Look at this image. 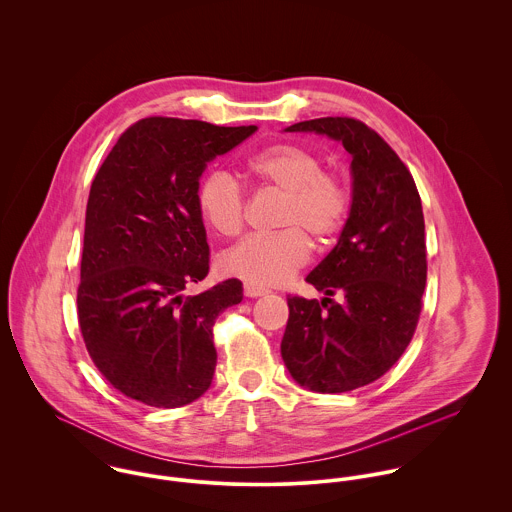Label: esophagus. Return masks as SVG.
<instances>
[{
  "mask_svg": "<svg viewBox=\"0 0 512 512\" xmlns=\"http://www.w3.org/2000/svg\"><path fill=\"white\" fill-rule=\"evenodd\" d=\"M268 290L262 288V286H256V284H250V282H244V295L246 297H260V295H266Z\"/></svg>",
  "mask_w": 512,
  "mask_h": 512,
  "instance_id": "1",
  "label": "esophagus"
}]
</instances>
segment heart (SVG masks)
I'll list each match as a JSON object with an SVG mask.
<instances>
[{"mask_svg":"<svg viewBox=\"0 0 512 512\" xmlns=\"http://www.w3.org/2000/svg\"><path fill=\"white\" fill-rule=\"evenodd\" d=\"M250 173L264 185L284 191L276 224L268 234H250L222 252V274L256 286H278L305 266L311 254L307 235L317 246L333 244L351 217V191L345 181L323 171V157L299 144H274L248 161ZM197 207L222 236H236L246 220L248 193L228 171L205 173L197 187Z\"/></svg>","mask_w":512,"mask_h":512,"instance_id":"obj_1","label":"heart"}]
</instances>
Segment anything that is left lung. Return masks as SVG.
Instances as JSON below:
<instances>
[{"mask_svg":"<svg viewBox=\"0 0 512 512\" xmlns=\"http://www.w3.org/2000/svg\"><path fill=\"white\" fill-rule=\"evenodd\" d=\"M351 153L353 207L337 246L305 278L321 301L288 295L282 359L297 384L323 394L380 378L410 345L426 288V226L414 177L365 122L335 116L293 124ZM341 292L344 303L331 294Z\"/></svg>","mask_w":512,"mask_h":512,"instance_id":"obj_1","label":"left lung"}]
</instances>
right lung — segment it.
I'll return each instance as SVG.
<instances>
[{
    "label": "right lung",
    "mask_w": 512,
    "mask_h": 512,
    "mask_svg": "<svg viewBox=\"0 0 512 512\" xmlns=\"http://www.w3.org/2000/svg\"><path fill=\"white\" fill-rule=\"evenodd\" d=\"M254 132L149 116L118 138L92 181L78 325L92 363L132 400L179 408L213 382V327L242 301V284L185 295L209 274L197 187L211 159Z\"/></svg>",
    "instance_id": "1"
}]
</instances>
